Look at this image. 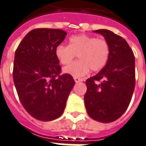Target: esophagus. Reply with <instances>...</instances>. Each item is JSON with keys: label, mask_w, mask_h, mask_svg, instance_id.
I'll return each instance as SVG.
<instances>
[{"label": "esophagus", "mask_w": 146, "mask_h": 146, "mask_svg": "<svg viewBox=\"0 0 146 146\" xmlns=\"http://www.w3.org/2000/svg\"><path fill=\"white\" fill-rule=\"evenodd\" d=\"M74 80H75V82H79L82 81V78H77V77H75V78H74Z\"/></svg>", "instance_id": "34e87169"}]
</instances>
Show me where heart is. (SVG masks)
Masks as SVG:
<instances>
[{"label": "heart", "instance_id": "heart-1", "mask_svg": "<svg viewBox=\"0 0 146 146\" xmlns=\"http://www.w3.org/2000/svg\"><path fill=\"white\" fill-rule=\"evenodd\" d=\"M109 43L104 38H97L87 35H73L69 38V45H59L55 55L63 65L70 64L78 55L79 60L64 69L65 73L74 77H82L92 71H100L107 65L110 57Z\"/></svg>", "mask_w": 146, "mask_h": 146}]
</instances>
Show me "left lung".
<instances>
[{
	"label": "left lung",
	"instance_id": "8db88e82",
	"mask_svg": "<svg viewBox=\"0 0 146 146\" xmlns=\"http://www.w3.org/2000/svg\"><path fill=\"white\" fill-rule=\"evenodd\" d=\"M94 31L104 36L111 52L107 65L86 82L85 106L93 119L111 123L124 113L131 101L135 86V58L121 36L104 29Z\"/></svg>",
	"mask_w": 146,
	"mask_h": 146
}]
</instances>
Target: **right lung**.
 <instances>
[{
	"label": "right lung",
	"instance_id": "obj_1",
	"mask_svg": "<svg viewBox=\"0 0 146 146\" xmlns=\"http://www.w3.org/2000/svg\"><path fill=\"white\" fill-rule=\"evenodd\" d=\"M66 35L60 29H34L15 50L12 73L15 89L23 108L38 120L60 117L75 85L71 75L61 74L55 55Z\"/></svg>",
	"mask_w": 146,
	"mask_h": 146
}]
</instances>
